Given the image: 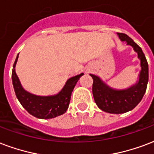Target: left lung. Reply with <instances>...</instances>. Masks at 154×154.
I'll return each instance as SVG.
<instances>
[{"label": "left lung", "mask_w": 154, "mask_h": 154, "mask_svg": "<svg viewBox=\"0 0 154 154\" xmlns=\"http://www.w3.org/2000/svg\"><path fill=\"white\" fill-rule=\"evenodd\" d=\"M117 35L121 41H125L137 52L138 58L140 60L141 70L137 83L125 90H115L98 77L90 74L93 78L92 92L95 103L102 111L111 114L125 113L135 108L142 99L149 81V66L142 49L124 33H117Z\"/></svg>", "instance_id": "8db88e82"}]
</instances>
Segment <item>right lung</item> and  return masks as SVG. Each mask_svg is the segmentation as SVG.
I'll use <instances>...</instances> for the list:
<instances>
[{
  "mask_svg": "<svg viewBox=\"0 0 154 154\" xmlns=\"http://www.w3.org/2000/svg\"><path fill=\"white\" fill-rule=\"evenodd\" d=\"M18 55L15 60L13 71L12 82L17 99L26 111L38 119H51L61 116L66 112L69 107L71 94L77 81L84 73H81L67 81L60 92L56 95L38 96L26 91L22 88L20 81L15 72V66L17 61Z\"/></svg>",
  "mask_w": 154,
  "mask_h": 154,
  "instance_id": "obj_1",
  "label": "right lung"
}]
</instances>
